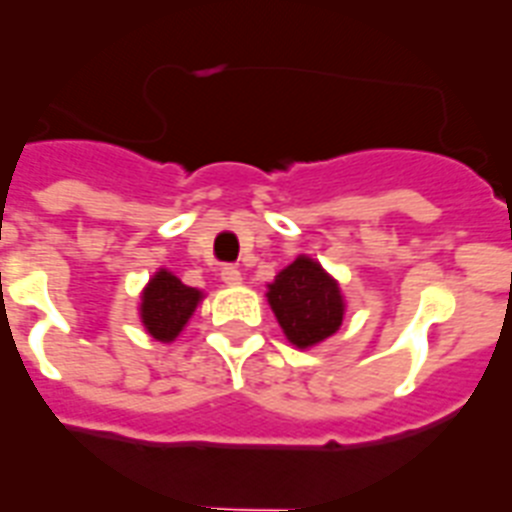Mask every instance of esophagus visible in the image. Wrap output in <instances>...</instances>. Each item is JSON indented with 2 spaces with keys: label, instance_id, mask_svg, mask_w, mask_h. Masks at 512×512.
<instances>
[{
  "label": "esophagus",
  "instance_id": "1",
  "mask_svg": "<svg viewBox=\"0 0 512 512\" xmlns=\"http://www.w3.org/2000/svg\"><path fill=\"white\" fill-rule=\"evenodd\" d=\"M222 282L224 285H230V288H235V285H241L244 282V277H241V271L233 266H224L222 268Z\"/></svg>",
  "mask_w": 512,
  "mask_h": 512
}]
</instances>
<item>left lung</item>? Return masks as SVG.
Listing matches in <instances>:
<instances>
[{"label": "left lung", "mask_w": 512, "mask_h": 512, "mask_svg": "<svg viewBox=\"0 0 512 512\" xmlns=\"http://www.w3.org/2000/svg\"><path fill=\"white\" fill-rule=\"evenodd\" d=\"M277 323L296 348H315L329 340L345 318L340 282L310 255H299L268 282L266 293Z\"/></svg>", "instance_id": "8db88e82"}]
</instances>
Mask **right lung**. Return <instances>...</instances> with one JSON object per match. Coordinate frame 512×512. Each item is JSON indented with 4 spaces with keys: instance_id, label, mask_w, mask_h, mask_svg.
Instances as JSON below:
<instances>
[{
    "instance_id": "right-lung-1",
    "label": "right lung",
    "mask_w": 512,
    "mask_h": 512,
    "mask_svg": "<svg viewBox=\"0 0 512 512\" xmlns=\"http://www.w3.org/2000/svg\"><path fill=\"white\" fill-rule=\"evenodd\" d=\"M205 299V293L183 285L172 271L158 268L147 279L145 290L139 296V321L145 332L158 343H172L197 310V304Z\"/></svg>"
}]
</instances>
